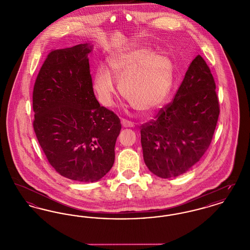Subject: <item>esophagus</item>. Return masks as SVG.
<instances>
[{
  "mask_svg": "<svg viewBox=\"0 0 250 250\" xmlns=\"http://www.w3.org/2000/svg\"><path fill=\"white\" fill-rule=\"evenodd\" d=\"M122 125L124 127H133L134 124L128 120L122 119Z\"/></svg>",
  "mask_w": 250,
  "mask_h": 250,
  "instance_id": "34e87169",
  "label": "esophagus"
}]
</instances>
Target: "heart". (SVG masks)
Segmentation results:
<instances>
[{
    "label": "heart",
    "mask_w": 250,
    "mask_h": 250,
    "mask_svg": "<svg viewBox=\"0 0 250 250\" xmlns=\"http://www.w3.org/2000/svg\"><path fill=\"white\" fill-rule=\"evenodd\" d=\"M109 71L100 66L95 72L94 90L99 102L110 107L120 83L122 95L133 107L149 112L164 104L172 87V63L162 53L145 47L123 49L107 58Z\"/></svg>",
    "instance_id": "obj_1"
}]
</instances>
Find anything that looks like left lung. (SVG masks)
Here are the masks:
<instances>
[{
	"mask_svg": "<svg viewBox=\"0 0 250 250\" xmlns=\"http://www.w3.org/2000/svg\"><path fill=\"white\" fill-rule=\"evenodd\" d=\"M218 115L213 75L198 55L173 101L141 127L143 159L149 170L164 179L188 171L212 142Z\"/></svg>",
	"mask_w": 250,
	"mask_h": 250,
	"instance_id": "obj_1",
	"label": "left lung"
}]
</instances>
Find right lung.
<instances>
[{"label": "right lung", "instance_id": "1", "mask_svg": "<svg viewBox=\"0 0 250 250\" xmlns=\"http://www.w3.org/2000/svg\"><path fill=\"white\" fill-rule=\"evenodd\" d=\"M93 45L52 50L33 93L34 129L48 162L65 178L93 183L113 166L122 128L118 116L100 106L90 74Z\"/></svg>", "mask_w": 250, "mask_h": 250}]
</instances>
